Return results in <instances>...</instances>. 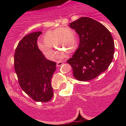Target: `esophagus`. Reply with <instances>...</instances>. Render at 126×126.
Here are the masks:
<instances>
[{"mask_svg":"<svg viewBox=\"0 0 126 126\" xmlns=\"http://www.w3.org/2000/svg\"><path fill=\"white\" fill-rule=\"evenodd\" d=\"M63 61H57V65L58 66V67H59V66H61L62 64H63Z\"/></svg>","mask_w":126,"mask_h":126,"instance_id":"esophagus-1","label":"esophagus"}]
</instances>
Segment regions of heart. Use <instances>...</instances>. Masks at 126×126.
I'll return each instance as SVG.
<instances>
[{
  "mask_svg": "<svg viewBox=\"0 0 126 126\" xmlns=\"http://www.w3.org/2000/svg\"><path fill=\"white\" fill-rule=\"evenodd\" d=\"M44 42L38 43L40 50L49 59H53L55 56V52L52 47L61 50L59 53V57L62 58L64 52L71 53L77 46V39L74 31L68 27H58L48 31L44 35Z\"/></svg>",
  "mask_w": 126,
  "mask_h": 126,
  "instance_id": "b5f03b06",
  "label": "heart"
}]
</instances>
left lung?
I'll list each match as a JSON object with an SVG mask.
<instances>
[{
    "label": "left lung",
    "mask_w": 126,
    "mask_h": 126,
    "mask_svg": "<svg viewBox=\"0 0 126 126\" xmlns=\"http://www.w3.org/2000/svg\"><path fill=\"white\" fill-rule=\"evenodd\" d=\"M69 25L79 35V44L67 63L72 67L76 79H93L112 62L114 51L112 36L103 24L88 17H82Z\"/></svg>",
    "instance_id": "1"
}]
</instances>
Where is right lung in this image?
I'll return each instance as SVG.
<instances>
[{
  "label": "right lung",
  "instance_id": "add662e5",
  "mask_svg": "<svg viewBox=\"0 0 126 126\" xmlns=\"http://www.w3.org/2000/svg\"><path fill=\"white\" fill-rule=\"evenodd\" d=\"M42 32L24 36L15 51L14 65L21 88L33 101L48 102L53 95L51 79L56 63L47 60L39 50L37 40Z\"/></svg>",
  "mask_w": 126,
  "mask_h": 126
}]
</instances>
